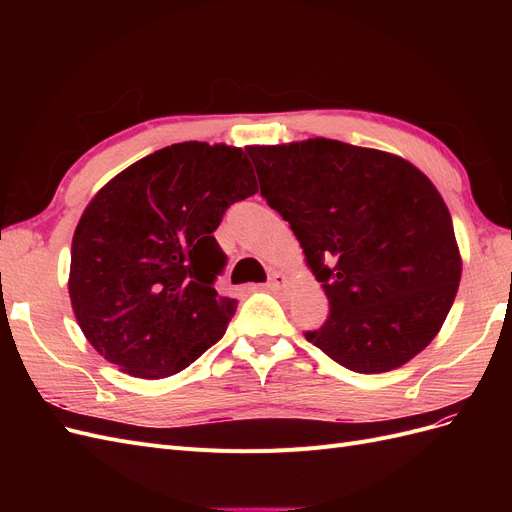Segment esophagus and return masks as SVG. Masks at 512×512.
<instances>
[{"label": "esophagus", "instance_id": "esophagus-1", "mask_svg": "<svg viewBox=\"0 0 512 512\" xmlns=\"http://www.w3.org/2000/svg\"><path fill=\"white\" fill-rule=\"evenodd\" d=\"M267 288H269V290H273V292L286 290V288H288V277H286L284 273H277V271H275V273L269 277Z\"/></svg>", "mask_w": 512, "mask_h": 512}]
</instances>
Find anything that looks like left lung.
<instances>
[{"label": "left lung", "instance_id": "8db88e82", "mask_svg": "<svg viewBox=\"0 0 512 512\" xmlns=\"http://www.w3.org/2000/svg\"><path fill=\"white\" fill-rule=\"evenodd\" d=\"M260 194L290 224L329 299L305 339L356 374L425 350L461 280L451 213L421 170L331 138L245 147Z\"/></svg>", "mask_w": 512, "mask_h": 512}]
</instances>
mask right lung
I'll return each mask as SVG.
<instances>
[{
	"mask_svg": "<svg viewBox=\"0 0 512 512\" xmlns=\"http://www.w3.org/2000/svg\"><path fill=\"white\" fill-rule=\"evenodd\" d=\"M256 192L243 149L190 141L134 162L91 198L74 230L68 290L108 363L158 380L220 342L237 301L213 286L226 265L213 232Z\"/></svg>",
	"mask_w": 512,
	"mask_h": 512,
	"instance_id": "1",
	"label": "right lung"
}]
</instances>
